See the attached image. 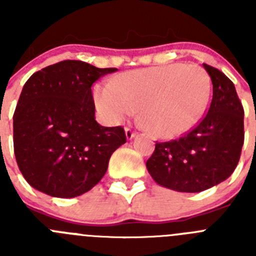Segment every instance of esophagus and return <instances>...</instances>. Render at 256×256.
<instances>
[{"instance_id":"1","label":"esophagus","mask_w":256,"mask_h":256,"mask_svg":"<svg viewBox=\"0 0 256 256\" xmlns=\"http://www.w3.org/2000/svg\"><path fill=\"white\" fill-rule=\"evenodd\" d=\"M136 134H137V133H136L134 130H130V128H126V140H132L133 137H136Z\"/></svg>"}]
</instances>
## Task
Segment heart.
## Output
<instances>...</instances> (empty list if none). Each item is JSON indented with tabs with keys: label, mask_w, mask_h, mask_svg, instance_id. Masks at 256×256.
I'll use <instances>...</instances> for the list:
<instances>
[{
	"label": "heart",
	"mask_w": 256,
	"mask_h": 256,
	"mask_svg": "<svg viewBox=\"0 0 256 256\" xmlns=\"http://www.w3.org/2000/svg\"><path fill=\"white\" fill-rule=\"evenodd\" d=\"M210 79L198 65L169 64L128 72L94 88V102L108 123H120L140 108L142 124L172 138L195 126L206 110Z\"/></svg>",
	"instance_id": "heart-1"
}]
</instances>
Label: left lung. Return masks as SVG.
Listing matches in <instances>:
<instances>
[{"label": "left lung", "instance_id": "8db88e82", "mask_svg": "<svg viewBox=\"0 0 256 256\" xmlns=\"http://www.w3.org/2000/svg\"><path fill=\"white\" fill-rule=\"evenodd\" d=\"M212 83L206 115L188 133L156 142L146 162L158 184L178 192H201L234 173L244 144V108L236 88L220 70L202 64Z\"/></svg>", "mask_w": 256, "mask_h": 256}]
</instances>
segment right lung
Returning <instances> with one entry per match:
<instances>
[{
    "instance_id": "add662e5",
    "label": "right lung",
    "mask_w": 256,
    "mask_h": 256,
    "mask_svg": "<svg viewBox=\"0 0 256 256\" xmlns=\"http://www.w3.org/2000/svg\"><path fill=\"white\" fill-rule=\"evenodd\" d=\"M116 70L65 60L26 80L14 112V152L33 188L72 198L105 176L110 156L126 138L122 126L97 123L91 87Z\"/></svg>"
}]
</instances>
